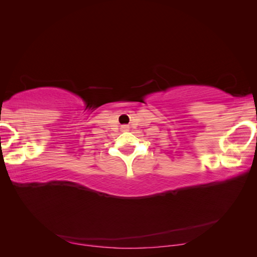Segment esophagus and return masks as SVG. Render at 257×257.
<instances>
[{"label": "esophagus", "instance_id": "esophagus-1", "mask_svg": "<svg viewBox=\"0 0 257 257\" xmlns=\"http://www.w3.org/2000/svg\"><path fill=\"white\" fill-rule=\"evenodd\" d=\"M121 128L124 130V131H127V130H128V126H127V125H124V126H121Z\"/></svg>", "mask_w": 257, "mask_h": 257}]
</instances>
